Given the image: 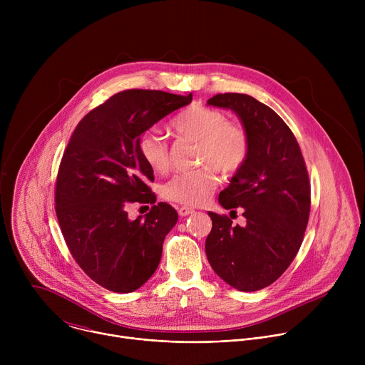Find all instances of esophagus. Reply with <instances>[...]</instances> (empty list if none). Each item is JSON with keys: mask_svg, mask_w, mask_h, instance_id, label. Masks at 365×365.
<instances>
[{"mask_svg": "<svg viewBox=\"0 0 365 365\" xmlns=\"http://www.w3.org/2000/svg\"><path fill=\"white\" fill-rule=\"evenodd\" d=\"M178 212H179V215H180V217H187V215L193 214L195 211H193V207H189V206H180L179 210H178Z\"/></svg>", "mask_w": 365, "mask_h": 365, "instance_id": "obj_1", "label": "esophagus"}]
</instances>
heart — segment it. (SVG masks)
Listing matches in <instances>:
<instances>
[{
  "label": "heart",
  "instance_id": "b5f03b06",
  "mask_svg": "<svg viewBox=\"0 0 365 365\" xmlns=\"http://www.w3.org/2000/svg\"><path fill=\"white\" fill-rule=\"evenodd\" d=\"M179 138L197 143L196 158L202 168L178 173L162 187L168 200L182 205L203 203L220 183V175L234 176L247 165L251 153L248 130L214 108L193 106L179 113L170 123ZM137 148L143 162L158 173L170 168V151L165 135L155 130L144 131Z\"/></svg>",
  "mask_w": 365,
  "mask_h": 365
}]
</instances>
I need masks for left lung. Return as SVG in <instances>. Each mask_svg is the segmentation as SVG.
<instances>
[{"mask_svg": "<svg viewBox=\"0 0 365 365\" xmlns=\"http://www.w3.org/2000/svg\"><path fill=\"white\" fill-rule=\"evenodd\" d=\"M207 106L232 110L250 133L244 169L220 193V203L245 224L210 212L212 230L205 251L214 272L241 292L274 283L294 259L309 221L310 182L299 143L287 124L245 93H218Z\"/></svg>", "mask_w": 365, "mask_h": 365, "instance_id": "8db88e82", "label": "left lung"}]
</instances>
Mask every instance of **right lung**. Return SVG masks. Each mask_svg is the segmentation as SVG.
<instances>
[{
    "mask_svg": "<svg viewBox=\"0 0 365 365\" xmlns=\"http://www.w3.org/2000/svg\"><path fill=\"white\" fill-rule=\"evenodd\" d=\"M192 101V93L127 89L89 111L61 160L55 210L66 245L95 283L115 293L141 287L158 269L165 237L178 222L166 202L155 203L153 170L137 141L153 124ZM153 202L145 220H128L130 202Z\"/></svg>",
    "mask_w": 365,
    "mask_h": 365,
    "instance_id": "add662e5",
    "label": "right lung"
}]
</instances>
